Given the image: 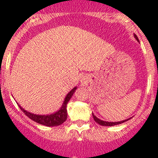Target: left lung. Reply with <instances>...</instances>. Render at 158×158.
Here are the masks:
<instances>
[{
    "label": "left lung",
    "instance_id": "1",
    "mask_svg": "<svg viewBox=\"0 0 158 158\" xmlns=\"http://www.w3.org/2000/svg\"><path fill=\"white\" fill-rule=\"evenodd\" d=\"M134 36H135V38L136 39L137 41H139V39H138V37H137L136 35H134ZM93 118H94L95 122L97 123L98 124H100V125H101V126H104V127H112V126H115V125H118V124H121L123 123L124 122H127V120H129L130 118H127V119H125V120H122V121H119V122H107V121H104V120H101V119H100V118H98L96 116H95V115L93 113Z\"/></svg>",
    "mask_w": 158,
    "mask_h": 158
}]
</instances>
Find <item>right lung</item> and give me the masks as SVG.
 <instances>
[{
    "instance_id": "right-lung-1",
    "label": "right lung",
    "mask_w": 158,
    "mask_h": 158,
    "mask_svg": "<svg viewBox=\"0 0 158 158\" xmlns=\"http://www.w3.org/2000/svg\"><path fill=\"white\" fill-rule=\"evenodd\" d=\"M77 87H74L73 89L69 92L68 94L65 96V98L64 100L63 104H62V107H60V109L57 111L56 112L50 114V115H36V114H33L31 112L26 111L19 104V108L21 109V111L24 113L25 115H27L29 118H31V120L35 121V122L44 125L47 127H56L59 126L61 124L63 123L67 118V104L71 99L73 93L76 91Z\"/></svg>"
}]
</instances>
